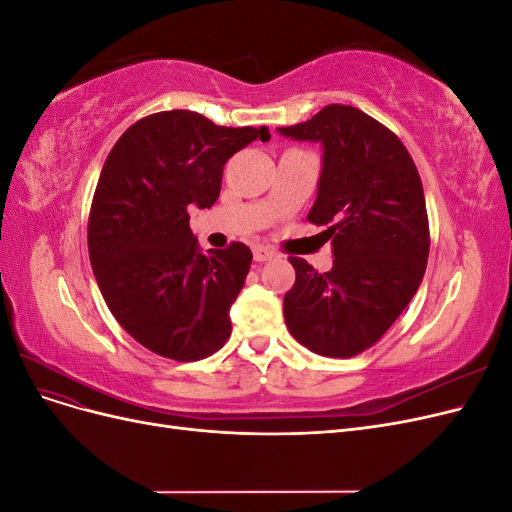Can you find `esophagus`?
I'll use <instances>...</instances> for the list:
<instances>
[{"label":"esophagus","instance_id":"34e87169","mask_svg":"<svg viewBox=\"0 0 512 512\" xmlns=\"http://www.w3.org/2000/svg\"><path fill=\"white\" fill-rule=\"evenodd\" d=\"M273 256H275V252L269 250V247H265V245H256V247H254V260H256V262H267V260H271Z\"/></svg>","mask_w":512,"mask_h":512}]
</instances>
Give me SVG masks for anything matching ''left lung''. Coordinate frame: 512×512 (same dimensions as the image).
I'll use <instances>...</instances> for the list:
<instances>
[{"label":"left lung","mask_w":512,"mask_h":512,"mask_svg":"<svg viewBox=\"0 0 512 512\" xmlns=\"http://www.w3.org/2000/svg\"><path fill=\"white\" fill-rule=\"evenodd\" d=\"M277 130L324 147L307 220L327 226L335 256L327 273L288 258L297 280L284 297L286 327L312 352L350 359L391 329L423 282V183L397 134L354 106L329 104L309 121Z\"/></svg>","instance_id":"left-lung-1"}]
</instances>
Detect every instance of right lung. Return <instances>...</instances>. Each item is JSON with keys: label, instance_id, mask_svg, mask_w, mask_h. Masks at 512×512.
Masks as SVG:
<instances>
[{"label": "right lung", "instance_id": "add662e5", "mask_svg": "<svg viewBox=\"0 0 512 512\" xmlns=\"http://www.w3.org/2000/svg\"><path fill=\"white\" fill-rule=\"evenodd\" d=\"M269 128H226L200 113L138 119L108 153L91 200V269L115 320L173 361H200L230 337L228 309L252 265L250 247L198 250L190 205L213 207L224 164Z\"/></svg>", "mask_w": 512, "mask_h": 512}]
</instances>
